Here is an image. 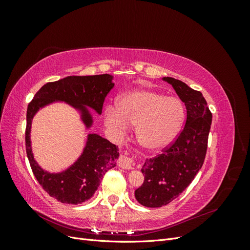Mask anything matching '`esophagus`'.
I'll return each mask as SVG.
<instances>
[{
	"instance_id": "1",
	"label": "esophagus",
	"mask_w": 250,
	"mask_h": 250,
	"mask_svg": "<svg viewBox=\"0 0 250 250\" xmlns=\"http://www.w3.org/2000/svg\"><path fill=\"white\" fill-rule=\"evenodd\" d=\"M118 165L120 168L130 170V169H132V160L130 157H128L127 154H123V155H121L120 160L118 162Z\"/></svg>"
}]
</instances>
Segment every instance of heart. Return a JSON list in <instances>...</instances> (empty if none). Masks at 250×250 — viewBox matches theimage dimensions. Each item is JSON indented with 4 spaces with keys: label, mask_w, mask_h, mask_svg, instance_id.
Returning <instances> with one entry per match:
<instances>
[{
    "label": "heart",
    "mask_w": 250,
    "mask_h": 250,
    "mask_svg": "<svg viewBox=\"0 0 250 250\" xmlns=\"http://www.w3.org/2000/svg\"><path fill=\"white\" fill-rule=\"evenodd\" d=\"M178 98L165 97L151 89H135L119 98L117 108L107 106L105 121L119 130L135 126V137L148 151H160L176 139L185 121Z\"/></svg>",
    "instance_id": "heart-1"
}]
</instances>
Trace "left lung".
<instances>
[{"label":"left lung","instance_id":"left-lung-1","mask_svg":"<svg viewBox=\"0 0 250 250\" xmlns=\"http://www.w3.org/2000/svg\"><path fill=\"white\" fill-rule=\"evenodd\" d=\"M163 80L173 86L185 103L187 120L175 142L143 166L144 183L134 196L147 208L166 206L192 183L206 158L211 125V112L200 92L175 78L164 77Z\"/></svg>","mask_w":250,"mask_h":250}]
</instances>
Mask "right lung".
<instances>
[{
  "instance_id": "1",
  "label": "right lung",
  "mask_w": 250,
  "mask_h": 250,
  "mask_svg": "<svg viewBox=\"0 0 250 250\" xmlns=\"http://www.w3.org/2000/svg\"><path fill=\"white\" fill-rule=\"evenodd\" d=\"M112 79L113 77L108 74L67 76L44 84L28 105L26 126L28 160L34 176L43 190L60 202L78 204L92 197L100 186L104 174L116 167L119 148L99 134L89 133L78 160L62 172L50 173L42 169L34 160L30 140L32 119L37 111L47 105L56 101L65 102L80 112L81 121L88 129L94 121L87 107L101 115L105 97L115 85Z\"/></svg>"
}]
</instances>
